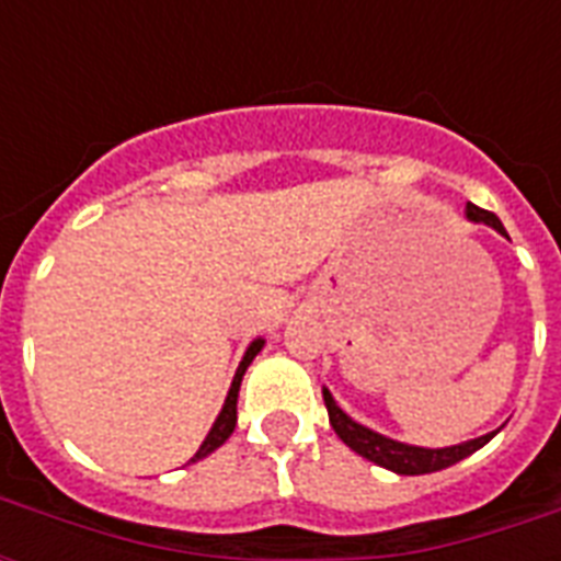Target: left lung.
<instances>
[{"label":"left lung","instance_id":"left-lung-1","mask_svg":"<svg viewBox=\"0 0 561 561\" xmlns=\"http://www.w3.org/2000/svg\"><path fill=\"white\" fill-rule=\"evenodd\" d=\"M466 215H469V220H474V224H489V227L497 229L501 236H506L504 224L497 220L495 211H486L480 209V206H474V203H469V206H466ZM323 401L325 410H329V422H332L334 434L341 436L343 443L350 445L355 454L373 460L375 466H383V469L396 471V474H431V471L448 469L454 462L466 460L469 454L483 448V445L497 434V431H492V434L478 436V439H469V443L462 445H451V448H416V445L396 443V439H387V436L375 434L369 427L358 425L355 419H350L341 408H337V401L332 399V392L329 390H323Z\"/></svg>","mask_w":561,"mask_h":561}]
</instances>
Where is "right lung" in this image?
<instances>
[{"label": "right lung", "mask_w": 561, "mask_h": 561, "mask_svg": "<svg viewBox=\"0 0 561 561\" xmlns=\"http://www.w3.org/2000/svg\"><path fill=\"white\" fill-rule=\"evenodd\" d=\"M262 346H264V341H262V337H259V341L250 343V350L244 352V360H241V367H238L236 378H232V387H229V392H227L224 410H220V416L215 419V425H211L209 436L203 439V445H201V448H197V454H194V457H192V462L194 460H203L206 454H211V451H215V448H220V445L227 443L229 436H232V431H236V422H238V390H241V378H244L247 367L253 364L255 355L262 352Z\"/></svg>", "instance_id": "add662e5"}]
</instances>
